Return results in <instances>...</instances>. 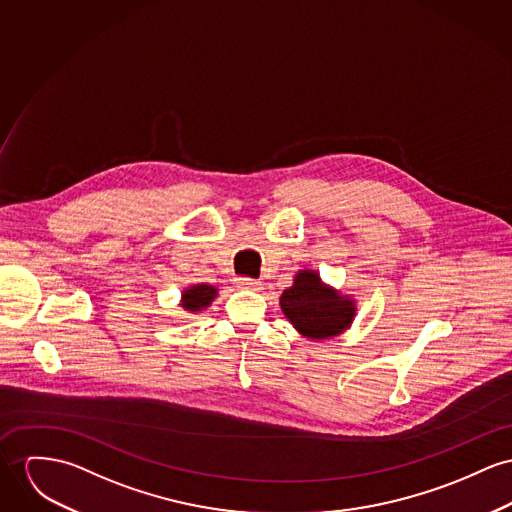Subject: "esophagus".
<instances>
[{"label":"esophagus","instance_id":"1","mask_svg":"<svg viewBox=\"0 0 512 512\" xmlns=\"http://www.w3.org/2000/svg\"><path fill=\"white\" fill-rule=\"evenodd\" d=\"M236 284L239 288H245V290H255L259 286V280L249 278V276H237Z\"/></svg>","mask_w":512,"mask_h":512}]
</instances>
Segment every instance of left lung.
<instances>
[{
  "label": "left lung",
  "mask_w": 512,
  "mask_h": 512,
  "mask_svg": "<svg viewBox=\"0 0 512 512\" xmlns=\"http://www.w3.org/2000/svg\"><path fill=\"white\" fill-rule=\"evenodd\" d=\"M280 308L294 327L310 339H327L341 333L353 319L351 300L321 284L314 271H302L280 296Z\"/></svg>",
  "instance_id": "obj_1"
}]
</instances>
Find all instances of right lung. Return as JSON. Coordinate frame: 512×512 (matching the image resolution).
Returning a JSON list of instances; mask_svg holds the SVG:
<instances>
[{
    "mask_svg": "<svg viewBox=\"0 0 512 512\" xmlns=\"http://www.w3.org/2000/svg\"><path fill=\"white\" fill-rule=\"evenodd\" d=\"M216 296V288L208 286V284H198V286H191L189 290H185L183 294V308L187 312H200L202 308H206Z\"/></svg>",
    "mask_w": 512,
    "mask_h": 512,
    "instance_id": "right-lung-1",
    "label": "right lung"
}]
</instances>
